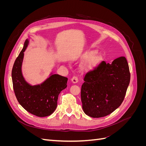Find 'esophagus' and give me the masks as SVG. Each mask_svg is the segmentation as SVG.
I'll return each mask as SVG.
<instances>
[{"instance_id": "esophagus-1", "label": "esophagus", "mask_w": 146, "mask_h": 146, "mask_svg": "<svg viewBox=\"0 0 146 146\" xmlns=\"http://www.w3.org/2000/svg\"><path fill=\"white\" fill-rule=\"evenodd\" d=\"M71 81L74 83H76L78 82V77L77 76H73L71 78Z\"/></svg>"}]
</instances>
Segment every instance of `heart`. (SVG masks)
I'll use <instances>...</instances> for the list:
<instances>
[{"mask_svg": "<svg viewBox=\"0 0 146 146\" xmlns=\"http://www.w3.org/2000/svg\"><path fill=\"white\" fill-rule=\"evenodd\" d=\"M96 52L95 51H92L87 55L86 58H92V57H93L96 55ZM99 61H100V59L99 57H94V58L91 60L90 62L88 63V68H93V67H94V66H97L99 64Z\"/></svg>", "mask_w": 146, "mask_h": 146, "instance_id": "heart-1", "label": "heart"}]
</instances>
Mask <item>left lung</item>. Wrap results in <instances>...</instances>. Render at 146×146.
<instances>
[{
    "mask_svg": "<svg viewBox=\"0 0 146 146\" xmlns=\"http://www.w3.org/2000/svg\"><path fill=\"white\" fill-rule=\"evenodd\" d=\"M81 88L84 113L101 117L113 113L121 105L130 80L129 64L124 56L112 63L102 61L86 73Z\"/></svg>",
    "mask_w": 146,
    "mask_h": 146,
    "instance_id": "8db88e82",
    "label": "left lung"
}]
</instances>
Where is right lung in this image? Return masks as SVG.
<instances>
[{
    "label": "right lung",
    "mask_w": 146,
    "mask_h": 146,
    "mask_svg": "<svg viewBox=\"0 0 146 146\" xmlns=\"http://www.w3.org/2000/svg\"><path fill=\"white\" fill-rule=\"evenodd\" d=\"M28 43L27 39L13 66V90L17 101L25 110L36 116L45 117L55 110L59 94L67 87L68 78L52 74L40 85L31 86L26 82L22 74L21 66Z\"/></svg>",
    "instance_id": "obj_1"
}]
</instances>
